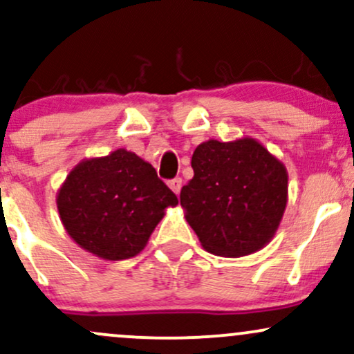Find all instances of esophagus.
Listing matches in <instances>:
<instances>
[{"instance_id": "esophagus-1", "label": "esophagus", "mask_w": 354, "mask_h": 354, "mask_svg": "<svg viewBox=\"0 0 354 354\" xmlns=\"http://www.w3.org/2000/svg\"><path fill=\"white\" fill-rule=\"evenodd\" d=\"M168 186H169V188L173 189V193L180 194V191H181V186H183V181H181V178H174V180H171V181L168 183Z\"/></svg>"}]
</instances>
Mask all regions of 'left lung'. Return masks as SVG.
Here are the masks:
<instances>
[{"label":"left lung","instance_id":"left-lung-1","mask_svg":"<svg viewBox=\"0 0 354 354\" xmlns=\"http://www.w3.org/2000/svg\"><path fill=\"white\" fill-rule=\"evenodd\" d=\"M194 176L180 201L201 246L211 254L239 258L274 236L288 203L283 161L250 136L208 140L191 158Z\"/></svg>","mask_w":354,"mask_h":354}]
</instances>
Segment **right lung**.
<instances>
[{"instance_id": "right-lung-1", "label": "right lung", "mask_w": 354, "mask_h": 354, "mask_svg": "<svg viewBox=\"0 0 354 354\" xmlns=\"http://www.w3.org/2000/svg\"><path fill=\"white\" fill-rule=\"evenodd\" d=\"M56 205L76 245L101 259L120 261L145 250L178 198L148 161L120 148L80 161L59 186Z\"/></svg>"}]
</instances>
